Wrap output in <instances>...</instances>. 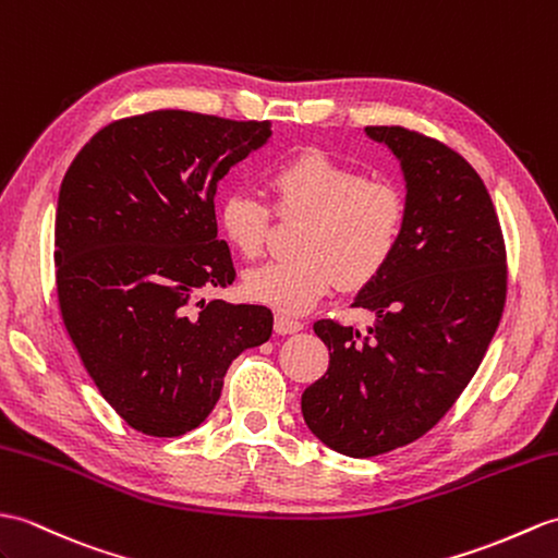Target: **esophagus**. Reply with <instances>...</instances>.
Wrapping results in <instances>:
<instances>
[{
	"instance_id": "1",
	"label": "esophagus",
	"mask_w": 558,
	"mask_h": 558,
	"mask_svg": "<svg viewBox=\"0 0 558 558\" xmlns=\"http://www.w3.org/2000/svg\"><path fill=\"white\" fill-rule=\"evenodd\" d=\"M274 328H276L278 335H294V332L304 330V323H302V320H294V318L284 316V314H276Z\"/></svg>"
}]
</instances>
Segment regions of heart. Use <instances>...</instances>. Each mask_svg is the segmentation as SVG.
<instances>
[{
  "label": "heart",
  "instance_id": "1",
  "mask_svg": "<svg viewBox=\"0 0 558 558\" xmlns=\"http://www.w3.org/2000/svg\"><path fill=\"white\" fill-rule=\"evenodd\" d=\"M280 214L306 216L296 232V256L256 266L242 290L252 302L300 316L314 308L338 280L344 288L378 278L392 262L407 220V199L387 180H368L320 149H304L270 171ZM268 204L250 190H235L218 206V226L244 258L264 252Z\"/></svg>",
  "mask_w": 558,
  "mask_h": 558
}]
</instances>
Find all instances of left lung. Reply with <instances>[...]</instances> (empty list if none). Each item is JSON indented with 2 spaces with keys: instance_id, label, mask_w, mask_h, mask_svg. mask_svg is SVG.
<instances>
[{
  "instance_id": "1",
  "label": "left lung",
  "mask_w": 558,
  "mask_h": 558,
  "mask_svg": "<svg viewBox=\"0 0 558 558\" xmlns=\"http://www.w3.org/2000/svg\"><path fill=\"white\" fill-rule=\"evenodd\" d=\"M366 135L404 175L407 220L392 262L354 296L375 326L314 330L330 366L302 395L323 445L368 459L404 447L445 416L471 383L507 300V250L487 187L461 154L399 125Z\"/></svg>"
}]
</instances>
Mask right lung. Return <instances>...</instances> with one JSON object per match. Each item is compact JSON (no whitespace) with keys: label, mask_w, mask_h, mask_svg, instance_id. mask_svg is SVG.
<instances>
[{"label":"right lung","mask_w":558,"mask_h":558,"mask_svg":"<svg viewBox=\"0 0 558 558\" xmlns=\"http://www.w3.org/2000/svg\"><path fill=\"white\" fill-rule=\"evenodd\" d=\"M274 135L268 121L163 109L113 121L77 151L59 190L61 318L101 397L137 433L206 421L244 349L274 332L266 306L199 300L235 268L214 197Z\"/></svg>","instance_id":"right-lung-1"}]
</instances>
